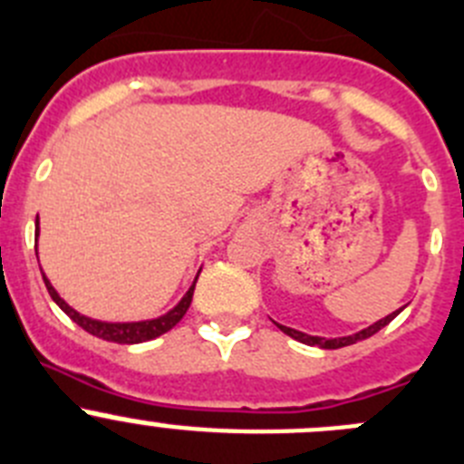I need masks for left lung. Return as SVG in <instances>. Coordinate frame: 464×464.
I'll return each mask as SVG.
<instances>
[{
	"label": "left lung",
	"instance_id": "obj_1",
	"mask_svg": "<svg viewBox=\"0 0 464 464\" xmlns=\"http://www.w3.org/2000/svg\"><path fill=\"white\" fill-rule=\"evenodd\" d=\"M398 314H401V309L393 311V314H389L387 318L378 320V323L371 324V327H366V330L357 332V334H353V336H343V339H323V336H309V334H304V332H297V330H291V327H284V324H279V330L284 332V334L293 336V339H295V341H300V343L315 345V348H324V350H336V348H345V345L359 343V341H363V339H369V336L378 334V332L382 330V327H387V324L392 323V320L396 318Z\"/></svg>",
	"mask_w": 464,
	"mask_h": 464
}]
</instances>
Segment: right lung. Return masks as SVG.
<instances>
[{
  "label": "right lung",
  "instance_id": "obj_1",
  "mask_svg": "<svg viewBox=\"0 0 464 464\" xmlns=\"http://www.w3.org/2000/svg\"><path fill=\"white\" fill-rule=\"evenodd\" d=\"M36 236H38V219H36ZM43 281H45L47 293H50L52 300L62 306V311L68 315V318L75 320L82 330H86L89 334L98 336V339L111 341V343H144V341H150V339H155V336L164 334V332H169L171 327H176V324L180 323V318L185 315V311H188L189 304H192V295H194V285H192V288L185 293L183 300L173 306L169 314L160 315V318L141 320V323H101V320L86 318V315L77 314L72 306H68L66 302L59 297V293L52 288V284L47 281L45 275H43ZM194 284H197V281H194Z\"/></svg>",
  "mask_w": 464,
  "mask_h": 464
}]
</instances>
